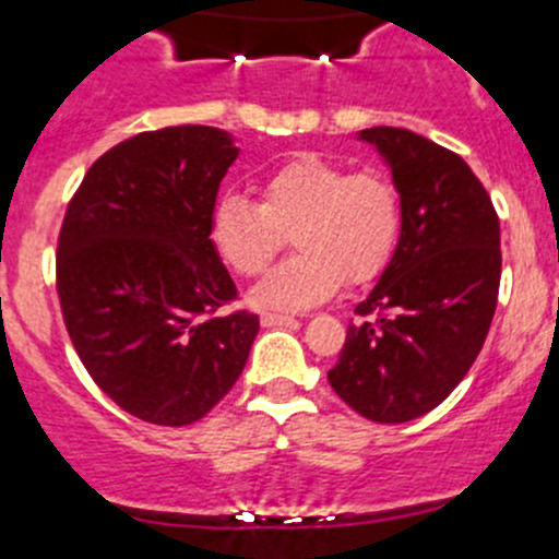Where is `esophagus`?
<instances>
[{
  "label": "esophagus",
  "instance_id": "obj_1",
  "mask_svg": "<svg viewBox=\"0 0 559 559\" xmlns=\"http://www.w3.org/2000/svg\"><path fill=\"white\" fill-rule=\"evenodd\" d=\"M289 322H295V317H292V313H281V311H264L262 313L264 328H273V324H289Z\"/></svg>",
  "mask_w": 559,
  "mask_h": 559
}]
</instances>
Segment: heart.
Wrapping results in <instances>:
<instances>
[{
	"instance_id": "obj_1",
	"label": "heart",
	"mask_w": 559,
	"mask_h": 559,
	"mask_svg": "<svg viewBox=\"0 0 559 559\" xmlns=\"http://www.w3.org/2000/svg\"><path fill=\"white\" fill-rule=\"evenodd\" d=\"M262 204L226 193L210 215L218 257L242 278H257L295 240L253 292L259 306L306 308L344 284H368L393 259L401 237V193L382 169H357L322 155H297L259 186Z\"/></svg>"
}]
</instances>
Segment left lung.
<instances>
[{"label":"left lung","mask_w":559,"mask_h":559,"mask_svg":"<svg viewBox=\"0 0 559 559\" xmlns=\"http://www.w3.org/2000/svg\"><path fill=\"white\" fill-rule=\"evenodd\" d=\"M399 186L401 237L355 308L330 388L377 424H406L453 393L478 357L500 292V218L451 150L404 128H366Z\"/></svg>","instance_id":"left-lung-1"}]
</instances>
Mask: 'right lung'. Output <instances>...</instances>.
<instances>
[{
	"label": "right lung",
	"instance_id": "right-lung-1",
	"mask_svg": "<svg viewBox=\"0 0 559 559\" xmlns=\"http://www.w3.org/2000/svg\"><path fill=\"white\" fill-rule=\"evenodd\" d=\"M229 135L171 124L124 139L81 180L57 240L64 328L97 388L128 415L188 426L240 379L259 317L210 240L235 164Z\"/></svg>",
	"mask_w": 559,
	"mask_h": 559
}]
</instances>
